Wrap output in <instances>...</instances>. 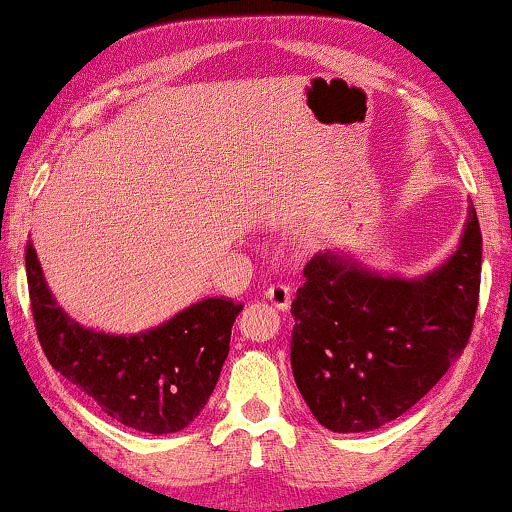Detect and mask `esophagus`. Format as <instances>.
<instances>
[{
	"label": "esophagus",
	"mask_w": 512,
	"mask_h": 512,
	"mask_svg": "<svg viewBox=\"0 0 512 512\" xmlns=\"http://www.w3.org/2000/svg\"><path fill=\"white\" fill-rule=\"evenodd\" d=\"M265 298H268L277 310H282V313H287L291 308V289L284 287V284H272V287L265 291Z\"/></svg>",
	"instance_id": "34e87169"
}]
</instances>
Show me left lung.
<instances>
[{
	"mask_svg": "<svg viewBox=\"0 0 512 512\" xmlns=\"http://www.w3.org/2000/svg\"><path fill=\"white\" fill-rule=\"evenodd\" d=\"M480 270L473 204L456 249L418 277L378 272L350 251L310 258L291 303V369L317 421L369 433L414 407L466 348Z\"/></svg>",
	"mask_w": 512,
	"mask_h": 512,
	"instance_id": "obj_1",
	"label": "left lung"
}]
</instances>
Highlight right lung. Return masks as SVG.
Masks as SVG:
<instances>
[{
    "mask_svg": "<svg viewBox=\"0 0 512 512\" xmlns=\"http://www.w3.org/2000/svg\"><path fill=\"white\" fill-rule=\"evenodd\" d=\"M25 270L37 336L53 369L141 433L169 435L195 421L221 376L242 303L202 298L148 331L108 334L58 305L30 240Z\"/></svg>",
    "mask_w": 512,
    "mask_h": 512,
    "instance_id": "obj_1",
    "label": "right lung"
}]
</instances>
